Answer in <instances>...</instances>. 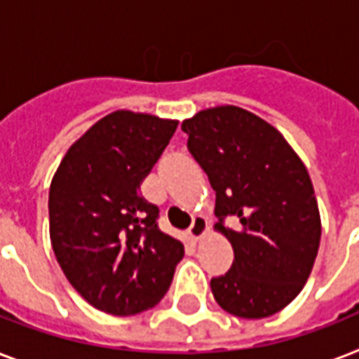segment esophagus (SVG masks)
<instances>
[{
    "instance_id": "obj_1",
    "label": "esophagus",
    "mask_w": 359,
    "mask_h": 359,
    "mask_svg": "<svg viewBox=\"0 0 359 359\" xmlns=\"http://www.w3.org/2000/svg\"><path fill=\"white\" fill-rule=\"evenodd\" d=\"M207 231H208L207 218H203V216H196V218H194V222H191L190 229H188V235H190L191 240H199L207 235Z\"/></svg>"
}]
</instances>
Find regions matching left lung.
Instances as JSON below:
<instances>
[{
    "label": "left lung",
    "instance_id": "8db88e82",
    "mask_svg": "<svg viewBox=\"0 0 359 359\" xmlns=\"http://www.w3.org/2000/svg\"><path fill=\"white\" fill-rule=\"evenodd\" d=\"M188 149L216 191L218 224L235 261L210 279L231 315L264 318L304 289L320 244V214L306 165L272 124L236 106L203 109L182 121ZM236 219L233 228L225 217Z\"/></svg>",
    "mask_w": 359,
    "mask_h": 359
}]
</instances>
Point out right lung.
<instances>
[{"instance_id": "right-lung-1", "label": "right lung", "mask_w": 359, "mask_h": 359, "mask_svg": "<svg viewBox=\"0 0 359 359\" xmlns=\"http://www.w3.org/2000/svg\"><path fill=\"white\" fill-rule=\"evenodd\" d=\"M179 121L117 109L74 141L50 184V240L70 285L100 311L128 317L162 300L184 245L158 229L140 186Z\"/></svg>"}]
</instances>
